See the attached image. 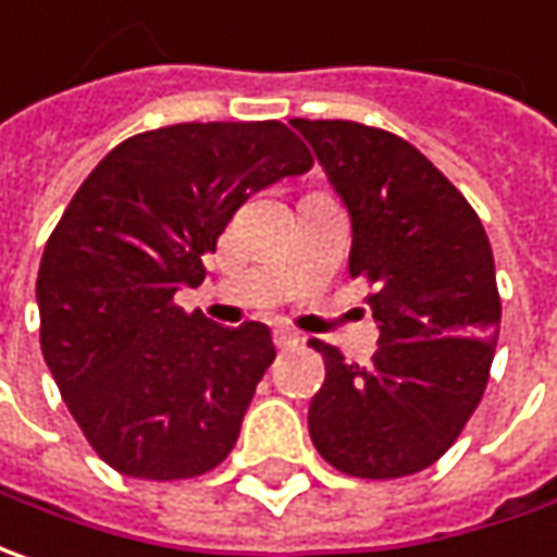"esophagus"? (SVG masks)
Listing matches in <instances>:
<instances>
[{"label":"esophagus","mask_w":557,"mask_h":557,"mask_svg":"<svg viewBox=\"0 0 557 557\" xmlns=\"http://www.w3.org/2000/svg\"><path fill=\"white\" fill-rule=\"evenodd\" d=\"M296 342H298V336L293 333V330H289V326H277V330H274V345H277L280 351L293 348Z\"/></svg>","instance_id":"1"}]
</instances>
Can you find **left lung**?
<instances>
[{"mask_svg":"<svg viewBox=\"0 0 557 557\" xmlns=\"http://www.w3.org/2000/svg\"><path fill=\"white\" fill-rule=\"evenodd\" d=\"M351 212V277L382 336L370 367L311 338L326 379L308 410L317 453L351 478L434 466L478 410L503 301L487 231L410 141L351 120H293Z\"/></svg>","mask_w":557,"mask_h":557,"instance_id":"1","label":"left lung"}]
</instances>
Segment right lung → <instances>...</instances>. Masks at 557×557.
<instances>
[{"mask_svg":"<svg viewBox=\"0 0 557 557\" xmlns=\"http://www.w3.org/2000/svg\"><path fill=\"white\" fill-rule=\"evenodd\" d=\"M314 165L289 125L178 123L125 138L54 224L36 277L42 357L91 450L184 481L234 450L274 342L175 305L256 190Z\"/></svg>","mask_w":557,"mask_h":557,"instance_id":"obj_1","label":"right lung"}]
</instances>
